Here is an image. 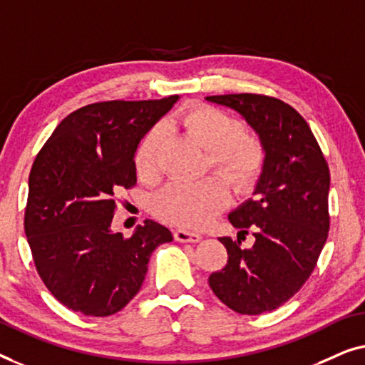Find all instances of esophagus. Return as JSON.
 Listing matches in <instances>:
<instances>
[{
	"label": "esophagus",
	"mask_w": 365,
	"mask_h": 365,
	"mask_svg": "<svg viewBox=\"0 0 365 365\" xmlns=\"http://www.w3.org/2000/svg\"><path fill=\"white\" fill-rule=\"evenodd\" d=\"M173 238L180 241V243H198L202 240V235L188 232V230H175L173 232Z\"/></svg>",
	"instance_id": "1"
}]
</instances>
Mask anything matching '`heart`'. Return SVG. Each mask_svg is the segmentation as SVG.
Listing matches in <instances>:
<instances>
[{"label":"heart","mask_w":365,"mask_h":365,"mask_svg":"<svg viewBox=\"0 0 365 365\" xmlns=\"http://www.w3.org/2000/svg\"><path fill=\"white\" fill-rule=\"evenodd\" d=\"M183 129L208 150V162L236 192H246L258 180L264 165V147L258 137L243 132L240 119L213 106L195 104L178 115ZM163 137L160 124L138 140L133 163L137 175L153 180L158 175V147ZM230 200V188L222 178L198 182H172L155 195L152 210L163 222L182 228L207 225Z\"/></svg>","instance_id":"b5f03b06"}]
</instances>
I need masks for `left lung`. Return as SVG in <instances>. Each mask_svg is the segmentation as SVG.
Instances as JSON below:
<instances>
[{
    "instance_id": "8db88e82",
    "label": "left lung",
    "mask_w": 365,
    "mask_h": 365,
    "mask_svg": "<svg viewBox=\"0 0 365 365\" xmlns=\"http://www.w3.org/2000/svg\"><path fill=\"white\" fill-rule=\"evenodd\" d=\"M245 117L266 157L255 198L228 215L238 240L223 236L225 268L208 283L240 314H263L289 301L316 268L329 232V167L307 122L289 104L261 94L210 96ZM251 231L255 243L240 246Z\"/></svg>"
}]
</instances>
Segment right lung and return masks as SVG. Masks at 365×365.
Listing matches in <instances>:
<instances>
[{
    "label": "right lung",
    "mask_w": 365,
    "mask_h": 365,
    "mask_svg": "<svg viewBox=\"0 0 365 365\" xmlns=\"http://www.w3.org/2000/svg\"><path fill=\"white\" fill-rule=\"evenodd\" d=\"M158 101H106L69 114L29 173L24 233L39 278L61 304L106 317L125 307L170 230L145 220L130 238L110 230L117 193L137 183V143L172 109Z\"/></svg>",
    "instance_id": "1"
}]
</instances>
